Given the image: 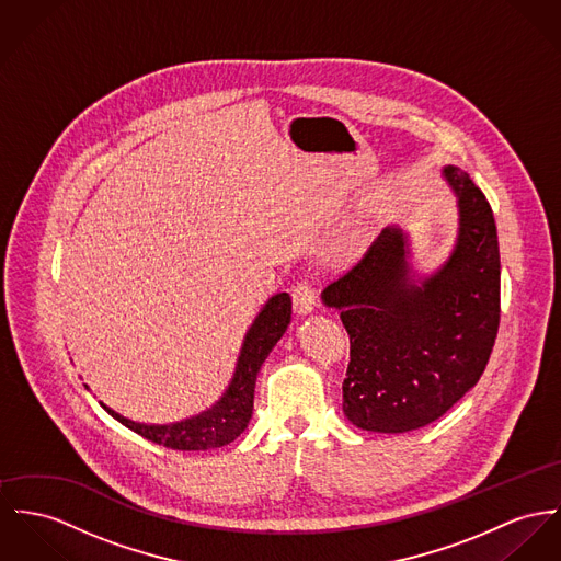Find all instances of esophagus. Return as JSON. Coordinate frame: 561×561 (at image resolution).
Segmentation results:
<instances>
[{"instance_id": "34e87169", "label": "esophagus", "mask_w": 561, "mask_h": 561, "mask_svg": "<svg viewBox=\"0 0 561 561\" xmlns=\"http://www.w3.org/2000/svg\"><path fill=\"white\" fill-rule=\"evenodd\" d=\"M318 302V290L309 282H299L293 290V305L297 313H309Z\"/></svg>"}]
</instances>
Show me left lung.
Segmentation results:
<instances>
[{
  "label": "left lung",
  "instance_id": "8db88e82",
  "mask_svg": "<svg viewBox=\"0 0 561 561\" xmlns=\"http://www.w3.org/2000/svg\"><path fill=\"white\" fill-rule=\"evenodd\" d=\"M459 237L446 264L410 279L405 237L387 228L322 299L350 335L344 412L365 432L403 433L446 414L480 380L500 329V245L489 201L446 167Z\"/></svg>",
  "mask_w": 561,
  "mask_h": 561
}]
</instances>
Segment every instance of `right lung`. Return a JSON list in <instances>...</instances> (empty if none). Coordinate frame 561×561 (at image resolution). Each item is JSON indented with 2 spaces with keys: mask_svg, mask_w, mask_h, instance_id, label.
Instances as JSON below:
<instances>
[{
  "mask_svg": "<svg viewBox=\"0 0 561 561\" xmlns=\"http://www.w3.org/2000/svg\"><path fill=\"white\" fill-rule=\"evenodd\" d=\"M290 318L293 301L286 293L268 299L245 335L230 387L214 408L198 416L173 425H140L119 416L104 403L102 408L131 432L173 450H209L226 446L245 432L254 410V387L260 367L273 345L286 333Z\"/></svg>",
  "mask_w": 561,
  "mask_h": 561,
  "instance_id": "1",
  "label": "right lung"
}]
</instances>
